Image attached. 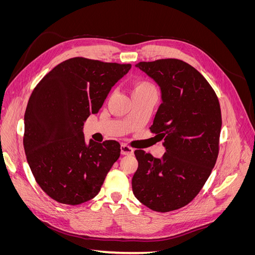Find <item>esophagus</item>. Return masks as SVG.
<instances>
[{
  "label": "esophagus",
  "instance_id": "esophagus-1",
  "mask_svg": "<svg viewBox=\"0 0 255 255\" xmlns=\"http://www.w3.org/2000/svg\"><path fill=\"white\" fill-rule=\"evenodd\" d=\"M120 149H121V154H122V155H132V154L134 153V150L130 148V146L127 145V144H121Z\"/></svg>",
  "mask_w": 255,
  "mask_h": 255
}]
</instances>
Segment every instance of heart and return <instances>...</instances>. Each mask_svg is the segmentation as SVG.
I'll list each match as a JSON object with an SVG mask.
<instances>
[{"label":"heart","mask_w":255,"mask_h":255,"mask_svg":"<svg viewBox=\"0 0 255 255\" xmlns=\"http://www.w3.org/2000/svg\"><path fill=\"white\" fill-rule=\"evenodd\" d=\"M152 88H153V86L148 82H137L134 85V90L133 91L141 90V89H152Z\"/></svg>","instance_id":"b5f03b06"}]
</instances>
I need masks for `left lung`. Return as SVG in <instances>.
Returning a JSON list of instances; mask_svg holds the SVG:
<instances>
[{
	"mask_svg": "<svg viewBox=\"0 0 255 255\" xmlns=\"http://www.w3.org/2000/svg\"><path fill=\"white\" fill-rule=\"evenodd\" d=\"M136 67L159 86L161 104L150 129L166 152L155 158L135 151L133 194L152 211L179 210L199 194L217 160L222 125L218 98L204 76L183 60L141 61Z\"/></svg>",
	"mask_w": 255,
	"mask_h": 255,
	"instance_id": "8db88e82",
	"label": "left lung"
}]
</instances>
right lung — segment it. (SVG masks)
Masks as SVG:
<instances>
[{"label":"right lung","instance_id":"add662e5","mask_svg":"<svg viewBox=\"0 0 255 255\" xmlns=\"http://www.w3.org/2000/svg\"><path fill=\"white\" fill-rule=\"evenodd\" d=\"M130 67L70 58L53 68L32 92L23 145L36 182L55 201L78 205L95 198L119 158V142L86 143L83 127Z\"/></svg>","mask_w":255,"mask_h":255}]
</instances>
